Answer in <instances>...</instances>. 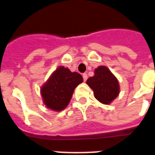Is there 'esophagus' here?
I'll return each instance as SVG.
<instances>
[{
	"label": "esophagus",
	"instance_id": "1",
	"mask_svg": "<svg viewBox=\"0 0 155 155\" xmlns=\"http://www.w3.org/2000/svg\"><path fill=\"white\" fill-rule=\"evenodd\" d=\"M82 78H83V81H84V82H86V81L87 80V73H83V74H82Z\"/></svg>",
	"mask_w": 155,
	"mask_h": 155
}]
</instances>
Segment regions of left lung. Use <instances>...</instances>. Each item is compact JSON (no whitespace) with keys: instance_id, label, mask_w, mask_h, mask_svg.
<instances>
[{"instance_id":"8db88e82","label":"left lung","mask_w":155,"mask_h":155,"mask_svg":"<svg viewBox=\"0 0 155 155\" xmlns=\"http://www.w3.org/2000/svg\"><path fill=\"white\" fill-rule=\"evenodd\" d=\"M87 84L93 90L95 99L102 104H110L119 94L118 81L105 66L95 68V75L87 79Z\"/></svg>"}]
</instances>
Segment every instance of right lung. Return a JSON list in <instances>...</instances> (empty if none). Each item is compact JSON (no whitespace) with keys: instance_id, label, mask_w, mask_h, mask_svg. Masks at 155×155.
<instances>
[{"instance_id":"obj_1","label":"right lung","mask_w":155,"mask_h":155,"mask_svg":"<svg viewBox=\"0 0 155 155\" xmlns=\"http://www.w3.org/2000/svg\"><path fill=\"white\" fill-rule=\"evenodd\" d=\"M82 82L81 74L72 73L63 66L59 67L41 88L45 105L54 111L64 109L70 102L74 89Z\"/></svg>"}]
</instances>
